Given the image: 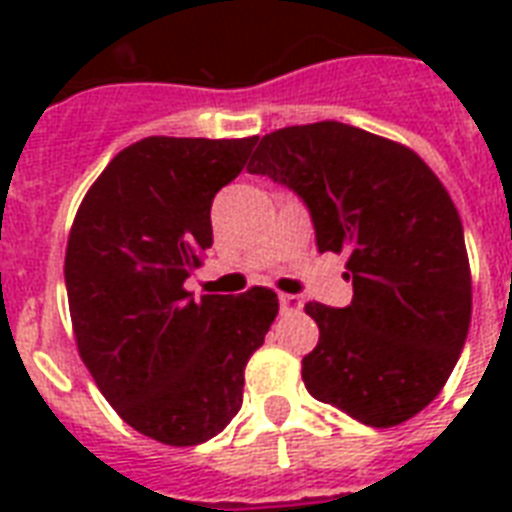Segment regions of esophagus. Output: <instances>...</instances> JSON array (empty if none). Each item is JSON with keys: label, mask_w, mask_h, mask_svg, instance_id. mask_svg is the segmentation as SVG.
Segmentation results:
<instances>
[{"label": "esophagus", "mask_w": 512, "mask_h": 512, "mask_svg": "<svg viewBox=\"0 0 512 512\" xmlns=\"http://www.w3.org/2000/svg\"><path fill=\"white\" fill-rule=\"evenodd\" d=\"M279 305H281V313H289V311H300L303 308V300L297 295H279Z\"/></svg>", "instance_id": "34e87169"}]
</instances>
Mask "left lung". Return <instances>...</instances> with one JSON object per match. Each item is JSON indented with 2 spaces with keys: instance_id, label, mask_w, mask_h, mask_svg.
Returning a JSON list of instances; mask_svg holds the SVG:
<instances>
[{
  "instance_id": "obj_1",
  "label": "left lung",
  "mask_w": 512,
  "mask_h": 512,
  "mask_svg": "<svg viewBox=\"0 0 512 512\" xmlns=\"http://www.w3.org/2000/svg\"><path fill=\"white\" fill-rule=\"evenodd\" d=\"M308 204L321 252L348 255V308L305 303L319 345L313 398L372 428L422 412L449 380L473 311L460 212L436 172L396 140L342 122L265 135L247 167Z\"/></svg>"
}]
</instances>
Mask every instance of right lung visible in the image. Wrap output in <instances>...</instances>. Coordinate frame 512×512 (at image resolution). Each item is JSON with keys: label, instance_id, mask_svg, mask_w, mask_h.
Here are the masks:
<instances>
[{"label": "right lung", "instance_id": "1", "mask_svg": "<svg viewBox=\"0 0 512 512\" xmlns=\"http://www.w3.org/2000/svg\"><path fill=\"white\" fill-rule=\"evenodd\" d=\"M255 143L138 140L90 185L68 233L79 356L116 414L159 444H204L236 417L244 366L279 313L265 287L199 300L183 287L212 247V199Z\"/></svg>", "mask_w": 512, "mask_h": 512}]
</instances>
